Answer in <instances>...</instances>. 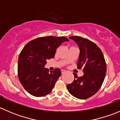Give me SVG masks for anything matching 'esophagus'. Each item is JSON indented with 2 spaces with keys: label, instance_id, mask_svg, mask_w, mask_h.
Masks as SVG:
<instances>
[{
  "label": "esophagus",
  "instance_id": "esophagus-1",
  "mask_svg": "<svg viewBox=\"0 0 120 120\" xmlns=\"http://www.w3.org/2000/svg\"><path fill=\"white\" fill-rule=\"evenodd\" d=\"M66 72V71L65 70H61V73L64 74Z\"/></svg>",
  "mask_w": 120,
  "mask_h": 120
}]
</instances>
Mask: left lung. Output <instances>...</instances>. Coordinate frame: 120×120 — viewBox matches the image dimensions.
Masks as SVG:
<instances>
[{
    "label": "left lung",
    "instance_id": "1",
    "mask_svg": "<svg viewBox=\"0 0 120 120\" xmlns=\"http://www.w3.org/2000/svg\"><path fill=\"white\" fill-rule=\"evenodd\" d=\"M77 44L79 49L78 68H83V75L77 77L67 88L71 95L79 99H86L95 95L105 79L106 64L103 54L94 42L80 37H69Z\"/></svg>",
    "mask_w": 120,
    "mask_h": 120
}]
</instances>
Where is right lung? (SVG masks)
Listing matches in <instances>:
<instances>
[{"label":"right lung","instance_id":"right-lung-1","mask_svg":"<svg viewBox=\"0 0 120 120\" xmlns=\"http://www.w3.org/2000/svg\"><path fill=\"white\" fill-rule=\"evenodd\" d=\"M68 39L53 36L36 38L24 47L18 60V76L24 89L32 96L41 97L50 93L61 70L49 72L45 68L47 60L54 57L56 49Z\"/></svg>","mask_w":120,"mask_h":120}]
</instances>
